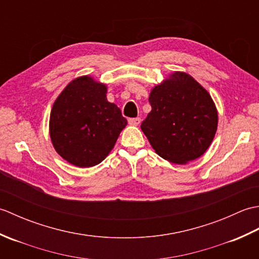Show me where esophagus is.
Listing matches in <instances>:
<instances>
[{
    "label": "esophagus",
    "instance_id": "obj_1",
    "mask_svg": "<svg viewBox=\"0 0 259 259\" xmlns=\"http://www.w3.org/2000/svg\"><path fill=\"white\" fill-rule=\"evenodd\" d=\"M141 122V119L140 118H130L129 119V123L133 124V125H138Z\"/></svg>",
    "mask_w": 259,
    "mask_h": 259
}]
</instances>
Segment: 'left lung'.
<instances>
[{"instance_id": "8db88e82", "label": "left lung", "mask_w": 259, "mask_h": 259, "mask_svg": "<svg viewBox=\"0 0 259 259\" xmlns=\"http://www.w3.org/2000/svg\"><path fill=\"white\" fill-rule=\"evenodd\" d=\"M151 111L141 130L159 156L174 163L199 158L216 134L218 114L209 93L184 72H175L149 96Z\"/></svg>"}]
</instances>
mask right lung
Wrapping results in <instances>:
<instances>
[{"instance_id":"right-lung-1","label":"right lung","mask_w":259,"mask_h":259,"mask_svg":"<svg viewBox=\"0 0 259 259\" xmlns=\"http://www.w3.org/2000/svg\"><path fill=\"white\" fill-rule=\"evenodd\" d=\"M125 125L121 110L107 100V87L87 75L67 85L50 114V136L57 152L81 168L100 163Z\"/></svg>"}]
</instances>
